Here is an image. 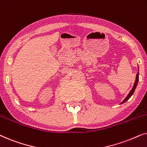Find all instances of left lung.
Returning <instances> with one entry per match:
<instances>
[{
  "label": "left lung",
  "mask_w": 147,
  "mask_h": 147,
  "mask_svg": "<svg viewBox=\"0 0 147 147\" xmlns=\"http://www.w3.org/2000/svg\"><path fill=\"white\" fill-rule=\"evenodd\" d=\"M138 75H139V73H138V72L137 74H136V80H135V82H134V86H133V87H132V88L131 91H130V92H129V94H128V96H126L125 99H124V100H123V101H122V102H121V104H123V103H124V102H126L128 99H129V98H130V97H131L132 94H133L134 90H135V89H136V86H137V84H138Z\"/></svg>",
  "instance_id": "obj_1"
}]
</instances>
